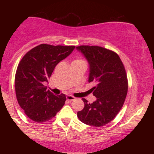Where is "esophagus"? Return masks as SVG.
Returning <instances> with one entry per match:
<instances>
[{
	"instance_id": "1",
	"label": "esophagus",
	"mask_w": 154,
	"mask_h": 154,
	"mask_svg": "<svg viewBox=\"0 0 154 154\" xmlns=\"http://www.w3.org/2000/svg\"><path fill=\"white\" fill-rule=\"evenodd\" d=\"M66 99L68 100L69 101H72V100H74L75 99V98L74 96H72V95H67Z\"/></svg>"
}]
</instances>
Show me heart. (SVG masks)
<instances>
[{"instance_id":"1","label":"heart","mask_w":154,"mask_h":154,"mask_svg":"<svg viewBox=\"0 0 154 154\" xmlns=\"http://www.w3.org/2000/svg\"><path fill=\"white\" fill-rule=\"evenodd\" d=\"M80 61H83V60H82V59H75V61H73V62H80Z\"/></svg>"}]
</instances>
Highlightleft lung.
<instances>
[{
	"label": "left lung",
	"instance_id": "obj_1",
	"mask_svg": "<svg viewBox=\"0 0 154 154\" xmlns=\"http://www.w3.org/2000/svg\"><path fill=\"white\" fill-rule=\"evenodd\" d=\"M85 56L90 64L88 82H94L93 103L82 98L85 107L77 112V117L88 125L99 128L112 121L121 110L128 91L125 68L114 51L97 45L76 47Z\"/></svg>",
	"mask_w": 154,
	"mask_h": 154
}]
</instances>
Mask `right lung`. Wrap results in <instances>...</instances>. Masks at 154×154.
<instances>
[{
    "label": "right lung",
    "mask_w": 154,
    "mask_h": 154,
    "mask_svg": "<svg viewBox=\"0 0 154 154\" xmlns=\"http://www.w3.org/2000/svg\"><path fill=\"white\" fill-rule=\"evenodd\" d=\"M75 45L40 44L23 56L15 75L17 101L29 119L38 123L49 121L64 105L63 93L55 95L44 85L54 68L75 49Z\"/></svg>",
    "instance_id": "obj_1"
}]
</instances>
